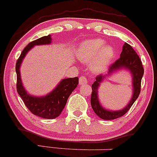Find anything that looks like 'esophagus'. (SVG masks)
I'll list each match as a JSON object with an SVG mask.
<instances>
[{
	"mask_svg": "<svg viewBox=\"0 0 157 157\" xmlns=\"http://www.w3.org/2000/svg\"><path fill=\"white\" fill-rule=\"evenodd\" d=\"M87 84V79L85 76H81L79 78V85H85Z\"/></svg>",
	"mask_w": 157,
	"mask_h": 157,
	"instance_id": "1",
	"label": "esophagus"
}]
</instances>
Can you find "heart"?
<instances>
[{"instance_id": "b5f03b06", "label": "heart", "mask_w": 157, "mask_h": 157, "mask_svg": "<svg viewBox=\"0 0 157 157\" xmlns=\"http://www.w3.org/2000/svg\"><path fill=\"white\" fill-rule=\"evenodd\" d=\"M78 57L84 63H91V69L99 72L110 63L114 55L112 47L105 45L102 39L89 40L82 43L78 50Z\"/></svg>"}]
</instances>
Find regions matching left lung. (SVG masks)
Returning a JSON list of instances; mask_svg holds the SVG:
<instances>
[{
	"mask_svg": "<svg viewBox=\"0 0 157 157\" xmlns=\"http://www.w3.org/2000/svg\"><path fill=\"white\" fill-rule=\"evenodd\" d=\"M121 70H126L131 73L132 78V97L128 105L122 109L116 111L106 109L99 102L98 88L101 84L105 79L110 78L114 73ZM143 75H144V69L139 55L136 54L131 45L125 43L123 45L120 58L109 67L107 74L98 75L92 85L90 104L96 114L101 119L106 120V121L117 119L124 115L139 97L141 91V82Z\"/></svg>",
	"mask_w": 157,
	"mask_h": 157,
	"instance_id": "8db88e82",
	"label": "left lung"
}]
</instances>
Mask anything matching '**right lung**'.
I'll return each instance as SVG.
<instances>
[{
	"instance_id": "obj_1",
	"label": "right lung",
	"mask_w": 157,
	"mask_h": 157,
	"mask_svg": "<svg viewBox=\"0 0 157 157\" xmlns=\"http://www.w3.org/2000/svg\"><path fill=\"white\" fill-rule=\"evenodd\" d=\"M52 42V35H48L30 43L21 52L16 65L18 94L31 113L45 119H55L61 114L69 97L78 85V77L63 78L59 82L52 91L43 96L32 95L25 88L21 81L20 68L25 56L36 45H50Z\"/></svg>"
}]
</instances>
